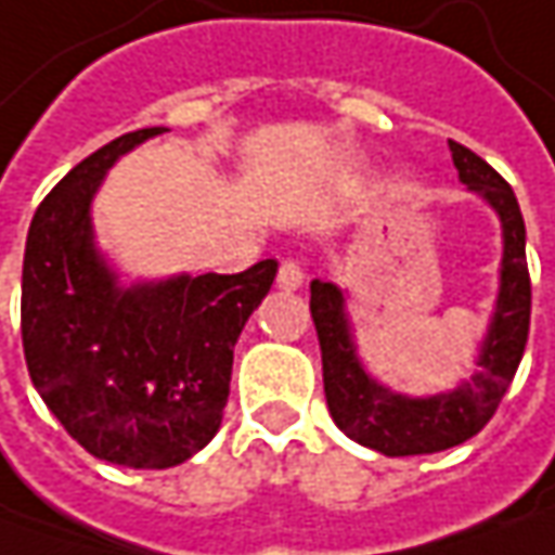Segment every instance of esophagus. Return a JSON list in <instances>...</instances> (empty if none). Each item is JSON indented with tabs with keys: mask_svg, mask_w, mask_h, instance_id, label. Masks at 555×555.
Instances as JSON below:
<instances>
[{
	"mask_svg": "<svg viewBox=\"0 0 555 555\" xmlns=\"http://www.w3.org/2000/svg\"><path fill=\"white\" fill-rule=\"evenodd\" d=\"M302 266L296 259H284L278 268V287L281 289H299L302 287Z\"/></svg>",
	"mask_w": 555,
	"mask_h": 555,
	"instance_id": "esophagus-1",
	"label": "esophagus"
}]
</instances>
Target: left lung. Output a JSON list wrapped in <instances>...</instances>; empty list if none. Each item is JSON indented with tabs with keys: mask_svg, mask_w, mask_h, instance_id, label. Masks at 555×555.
<instances>
[{
	"mask_svg": "<svg viewBox=\"0 0 555 555\" xmlns=\"http://www.w3.org/2000/svg\"><path fill=\"white\" fill-rule=\"evenodd\" d=\"M448 144L460 182L469 184V191L491 203L503 222L501 296L491 331L481 343L479 373L454 392L433 398L389 392L386 386L371 379L354 358L349 318L343 311V293L327 281H311L309 309L321 343L324 395L333 423L358 444L373 448L386 457L436 454L481 433V426L494 416L519 371L528 343L531 278L525 259V222L519 201L513 188L503 182L501 172L491 169L479 154H473L457 141Z\"/></svg>",
	"mask_w": 555,
	"mask_h": 555,
	"instance_id": "1",
	"label": "left lung"
}]
</instances>
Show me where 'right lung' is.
<instances>
[{"instance_id":"1","label":"right lung","mask_w":555,"mask_h":555,"mask_svg":"<svg viewBox=\"0 0 555 555\" xmlns=\"http://www.w3.org/2000/svg\"><path fill=\"white\" fill-rule=\"evenodd\" d=\"M163 126L98 147L54 184L27 231L21 339L36 392L98 460L169 469L222 426L234 343L278 262L117 287L92 244L89 206L104 172Z\"/></svg>"}]
</instances>
